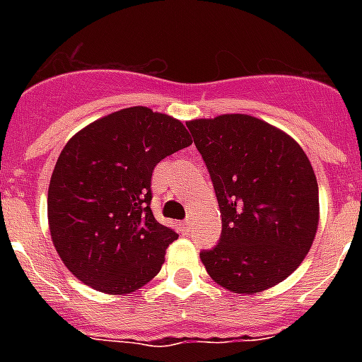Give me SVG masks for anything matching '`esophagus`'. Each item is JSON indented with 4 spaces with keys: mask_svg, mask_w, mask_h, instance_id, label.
I'll return each mask as SVG.
<instances>
[{
    "mask_svg": "<svg viewBox=\"0 0 362 362\" xmlns=\"http://www.w3.org/2000/svg\"><path fill=\"white\" fill-rule=\"evenodd\" d=\"M180 231L184 233V235H187V233L192 231V221H189V218L182 221V223H180Z\"/></svg>",
    "mask_w": 362,
    "mask_h": 362,
    "instance_id": "obj_1",
    "label": "esophagus"
}]
</instances>
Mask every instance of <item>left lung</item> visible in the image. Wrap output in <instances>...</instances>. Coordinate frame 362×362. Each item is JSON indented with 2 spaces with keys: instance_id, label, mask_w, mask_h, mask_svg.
<instances>
[{
  "instance_id": "1",
  "label": "left lung",
  "mask_w": 362,
  "mask_h": 362,
  "mask_svg": "<svg viewBox=\"0 0 362 362\" xmlns=\"http://www.w3.org/2000/svg\"><path fill=\"white\" fill-rule=\"evenodd\" d=\"M210 173L221 237L201 259L235 293L280 284L303 263L320 221V193L306 153L291 136L246 115L187 122Z\"/></svg>"
}]
</instances>
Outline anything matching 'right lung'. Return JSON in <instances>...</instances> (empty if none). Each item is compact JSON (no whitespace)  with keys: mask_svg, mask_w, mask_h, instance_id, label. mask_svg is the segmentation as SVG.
Here are the masks:
<instances>
[{"mask_svg":"<svg viewBox=\"0 0 362 362\" xmlns=\"http://www.w3.org/2000/svg\"><path fill=\"white\" fill-rule=\"evenodd\" d=\"M189 144L182 122L146 107L105 116L65 144L48 186V226L82 284L124 295L158 274L178 235L153 218L152 173Z\"/></svg>","mask_w":362,"mask_h":362,"instance_id":"1","label":"right lung"}]
</instances>
